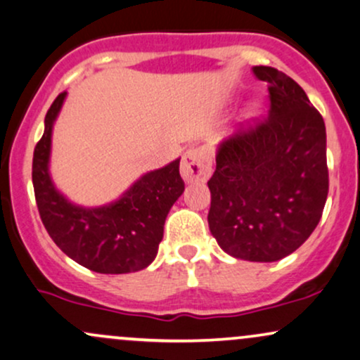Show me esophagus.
Listing matches in <instances>:
<instances>
[{
  "mask_svg": "<svg viewBox=\"0 0 360 360\" xmlns=\"http://www.w3.org/2000/svg\"><path fill=\"white\" fill-rule=\"evenodd\" d=\"M181 174L186 183H203L212 174V157L206 147H191L181 160Z\"/></svg>",
  "mask_w": 360,
  "mask_h": 360,
  "instance_id": "34e87169",
  "label": "esophagus"
}]
</instances>
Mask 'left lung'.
I'll return each instance as SVG.
<instances>
[{
  "label": "left lung",
  "instance_id": "1",
  "mask_svg": "<svg viewBox=\"0 0 360 360\" xmlns=\"http://www.w3.org/2000/svg\"><path fill=\"white\" fill-rule=\"evenodd\" d=\"M269 115L218 147L210 177V232L226 254L276 262L313 233L328 194L325 122L303 88L269 65Z\"/></svg>",
  "mask_w": 360,
  "mask_h": 360
}]
</instances>
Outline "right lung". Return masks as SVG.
<instances>
[{
    "instance_id": "obj_1",
    "label": "right lung",
    "mask_w": 360,
    "mask_h": 360,
    "mask_svg": "<svg viewBox=\"0 0 360 360\" xmlns=\"http://www.w3.org/2000/svg\"><path fill=\"white\" fill-rule=\"evenodd\" d=\"M64 98L65 91L45 115V130L32 162L35 201L45 230L65 255L86 269L101 274L146 269L157 255L169 210L184 191L179 159L147 172L115 203L101 208L71 205L49 176L52 125Z\"/></svg>"
}]
</instances>
